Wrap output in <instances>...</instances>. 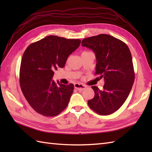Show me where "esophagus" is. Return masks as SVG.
Masks as SVG:
<instances>
[{"mask_svg":"<svg viewBox=\"0 0 152 152\" xmlns=\"http://www.w3.org/2000/svg\"><path fill=\"white\" fill-rule=\"evenodd\" d=\"M74 88L76 89H77L79 91H82V90L85 89L86 88V86L85 85H83L81 84V83H76L74 84Z\"/></svg>","mask_w":152,"mask_h":152,"instance_id":"obj_1","label":"esophagus"}]
</instances>
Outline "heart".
Returning a JSON list of instances; mask_svg holds the SVG:
<instances>
[{"mask_svg":"<svg viewBox=\"0 0 152 152\" xmlns=\"http://www.w3.org/2000/svg\"><path fill=\"white\" fill-rule=\"evenodd\" d=\"M84 52H86V51H84Z\"/></svg>","mask_w":152,"mask_h":152,"instance_id":"b5f03b06","label":"heart"}]
</instances>
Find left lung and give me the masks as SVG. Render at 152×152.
<instances>
[{"mask_svg":"<svg viewBox=\"0 0 152 152\" xmlns=\"http://www.w3.org/2000/svg\"><path fill=\"white\" fill-rule=\"evenodd\" d=\"M82 46L94 51L95 74L104 80L103 89L91 87L95 96L88 104L100 115L111 114L125 102L133 85L134 72L131 51L124 42L105 34L85 38Z\"/></svg>","mask_w":152,"mask_h":152,"instance_id":"8db88e82","label":"left lung"}]
</instances>
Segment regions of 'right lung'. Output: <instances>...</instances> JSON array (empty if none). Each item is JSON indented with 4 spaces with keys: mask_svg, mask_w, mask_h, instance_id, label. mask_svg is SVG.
Returning <instances> with one entry per match:
<instances>
[{
    "mask_svg": "<svg viewBox=\"0 0 152 152\" xmlns=\"http://www.w3.org/2000/svg\"><path fill=\"white\" fill-rule=\"evenodd\" d=\"M80 39L46 37L30 44L23 55L19 82L24 96L35 111L53 117L69 104L74 85L52 80L54 70L63 68L70 55L80 46Z\"/></svg>",
    "mask_w": 152,
    "mask_h": 152,
    "instance_id": "obj_1",
    "label": "right lung"
}]
</instances>
